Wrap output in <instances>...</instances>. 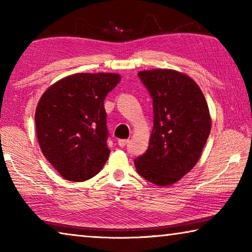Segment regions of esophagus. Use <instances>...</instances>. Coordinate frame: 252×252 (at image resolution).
Segmentation results:
<instances>
[{"mask_svg": "<svg viewBox=\"0 0 252 252\" xmlns=\"http://www.w3.org/2000/svg\"><path fill=\"white\" fill-rule=\"evenodd\" d=\"M127 143H129V140H127V139H121V140H119V141H118L119 146L122 147V148L125 147V146H126Z\"/></svg>", "mask_w": 252, "mask_h": 252, "instance_id": "1", "label": "esophagus"}]
</instances>
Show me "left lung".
<instances>
[{
  "label": "left lung",
  "instance_id": "obj_1",
  "mask_svg": "<svg viewBox=\"0 0 252 252\" xmlns=\"http://www.w3.org/2000/svg\"><path fill=\"white\" fill-rule=\"evenodd\" d=\"M153 100V129L148 150L134 160L140 176L158 187L178 182L201 157L211 117L201 89L171 69L140 71Z\"/></svg>",
  "mask_w": 252,
  "mask_h": 252
}]
</instances>
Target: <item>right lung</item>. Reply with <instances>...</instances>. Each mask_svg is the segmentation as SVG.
<instances>
[{
  "label": "right lung",
  "instance_id": "right-lung-1",
  "mask_svg": "<svg viewBox=\"0 0 252 252\" xmlns=\"http://www.w3.org/2000/svg\"><path fill=\"white\" fill-rule=\"evenodd\" d=\"M121 81L118 73H76L57 81L35 110L39 146L64 179L94 177L108 160L104 99Z\"/></svg>",
  "mask_w": 252,
  "mask_h": 252
}]
</instances>
